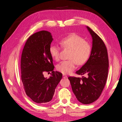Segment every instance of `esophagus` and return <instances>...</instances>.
<instances>
[{"label": "esophagus", "instance_id": "34e87169", "mask_svg": "<svg viewBox=\"0 0 122 122\" xmlns=\"http://www.w3.org/2000/svg\"><path fill=\"white\" fill-rule=\"evenodd\" d=\"M62 77H63L64 78H67V75H65V74H63L62 75Z\"/></svg>", "mask_w": 122, "mask_h": 122}]
</instances>
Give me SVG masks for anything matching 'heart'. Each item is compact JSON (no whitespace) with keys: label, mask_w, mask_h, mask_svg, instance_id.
Here are the masks:
<instances>
[{"label":"heart","mask_w":122,"mask_h":122,"mask_svg":"<svg viewBox=\"0 0 122 122\" xmlns=\"http://www.w3.org/2000/svg\"><path fill=\"white\" fill-rule=\"evenodd\" d=\"M59 44L62 48L69 49V59L61 61L56 66L58 71L64 74H69L76 67V64L81 65L86 62L91 52L90 44L84 41L80 36L72 34L59 41ZM49 53L53 60L60 59V48L56 45H51L49 47Z\"/></svg>","instance_id":"b5f03b06"}]
</instances>
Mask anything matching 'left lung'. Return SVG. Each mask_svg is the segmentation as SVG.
<instances>
[{"mask_svg":"<svg viewBox=\"0 0 122 122\" xmlns=\"http://www.w3.org/2000/svg\"><path fill=\"white\" fill-rule=\"evenodd\" d=\"M86 28L93 40L91 55L86 63L76 72L77 74L86 76L68 77L76 98L84 104L94 102L101 95L107 78L109 67L104 43L92 29Z\"/></svg>","mask_w":122,"mask_h":122,"instance_id":"obj_1","label":"left lung"}]
</instances>
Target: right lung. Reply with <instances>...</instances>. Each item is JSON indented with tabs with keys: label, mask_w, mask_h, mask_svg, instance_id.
Masks as SVG:
<instances>
[{
	"label": "right lung",
	"mask_w": 122,
	"mask_h": 122,
	"mask_svg": "<svg viewBox=\"0 0 122 122\" xmlns=\"http://www.w3.org/2000/svg\"><path fill=\"white\" fill-rule=\"evenodd\" d=\"M53 38L51 33L42 30L29 37L21 59V80L25 93L38 104H46L52 99L62 74L54 71L53 59L49 47ZM44 71L51 72L48 79L43 77Z\"/></svg>",
	"instance_id": "right-lung-1"
}]
</instances>
